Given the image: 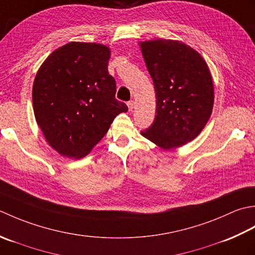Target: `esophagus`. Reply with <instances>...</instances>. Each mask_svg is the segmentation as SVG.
<instances>
[{"mask_svg": "<svg viewBox=\"0 0 255 255\" xmlns=\"http://www.w3.org/2000/svg\"><path fill=\"white\" fill-rule=\"evenodd\" d=\"M128 110H129V111H133V109L135 108V103H134V101H133V100L128 101Z\"/></svg>", "mask_w": 255, "mask_h": 255, "instance_id": "34e87169", "label": "esophagus"}]
</instances>
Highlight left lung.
<instances>
[{"label":"left lung","instance_id":"left-lung-1","mask_svg":"<svg viewBox=\"0 0 255 255\" xmlns=\"http://www.w3.org/2000/svg\"><path fill=\"white\" fill-rule=\"evenodd\" d=\"M156 92V116L141 131L164 149L193 141L205 128L214 107V84L204 58L178 40L139 43Z\"/></svg>","mask_w":255,"mask_h":255}]
</instances>
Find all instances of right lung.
Listing matches in <instances>:
<instances>
[{
    "label": "right lung",
    "instance_id": "obj_1",
    "mask_svg": "<svg viewBox=\"0 0 255 255\" xmlns=\"http://www.w3.org/2000/svg\"><path fill=\"white\" fill-rule=\"evenodd\" d=\"M110 49L96 43H71L53 51L36 74V122L51 147L81 158L105 136L118 114L128 111L116 99L109 75Z\"/></svg>",
    "mask_w": 255,
    "mask_h": 255
}]
</instances>
